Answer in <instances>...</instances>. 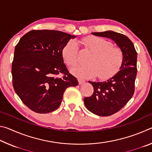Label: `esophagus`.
Here are the masks:
<instances>
[{"label": "esophagus", "mask_w": 152, "mask_h": 152, "mask_svg": "<svg viewBox=\"0 0 152 152\" xmlns=\"http://www.w3.org/2000/svg\"><path fill=\"white\" fill-rule=\"evenodd\" d=\"M78 81L79 84H83L86 82V81L82 79V78H78Z\"/></svg>", "instance_id": "34e87169"}]
</instances>
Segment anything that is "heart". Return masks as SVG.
Returning a JSON list of instances; mask_svg holds the SVG:
<instances>
[{
    "label": "heart",
    "mask_w": 152,
    "mask_h": 152,
    "mask_svg": "<svg viewBox=\"0 0 152 152\" xmlns=\"http://www.w3.org/2000/svg\"><path fill=\"white\" fill-rule=\"evenodd\" d=\"M84 47L92 51L87 60L88 64H78L71 68L74 75L83 78L108 79L115 75L122 66L123 51L119 48L113 46V43L104 38L97 36H88L82 39ZM63 58L69 66L78 61V46L74 40L67 42L61 50Z\"/></svg>",
    "instance_id": "obj_1"
}]
</instances>
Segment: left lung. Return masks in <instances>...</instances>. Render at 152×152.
I'll use <instances>...</instances> for the list:
<instances>
[{"mask_svg": "<svg viewBox=\"0 0 152 152\" xmlns=\"http://www.w3.org/2000/svg\"><path fill=\"white\" fill-rule=\"evenodd\" d=\"M92 34L111 39L124 56L121 70L114 76L104 82L89 81L94 92L84 99L86 107L91 113L102 117L110 116L121 109L134 94L137 53L132 41L121 33L107 31Z\"/></svg>", "mask_w": 152, "mask_h": 152, "instance_id": "8db88e82", "label": "left lung"}]
</instances>
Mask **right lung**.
I'll use <instances>...</instances> for the list:
<instances>
[{
  "instance_id": "right-lung-1",
  "label": "right lung",
  "mask_w": 152,
  "mask_h": 152,
  "mask_svg": "<svg viewBox=\"0 0 152 152\" xmlns=\"http://www.w3.org/2000/svg\"><path fill=\"white\" fill-rule=\"evenodd\" d=\"M74 37L60 31L32 30L15 46L12 85L22 102L33 111L48 113L56 110L66 89L78 84L69 73L61 54L64 46Z\"/></svg>"
}]
</instances>
